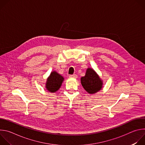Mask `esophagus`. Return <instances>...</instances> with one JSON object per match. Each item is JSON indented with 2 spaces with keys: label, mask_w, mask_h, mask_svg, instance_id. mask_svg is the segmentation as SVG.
I'll use <instances>...</instances> for the list:
<instances>
[{
  "label": "esophagus",
  "mask_w": 145,
  "mask_h": 145,
  "mask_svg": "<svg viewBox=\"0 0 145 145\" xmlns=\"http://www.w3.org/2000/svg\"><path fill=\"white\" fill-rule=\"evenodd\" d=\"M69 77L76 78H77V76L76 74H71V75L69 76Z\"/></svg>",
  "instance_id": "1"
}]
</instances>
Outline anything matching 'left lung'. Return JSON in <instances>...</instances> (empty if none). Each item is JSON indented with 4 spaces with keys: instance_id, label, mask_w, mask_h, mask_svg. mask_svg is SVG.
<instances>
[{
    "instance_id": "1",
    "label": "left lung",
    "mask_w": 145,
    "mask_h": 145,
    "mask_svg": "<svg viewBox=\"0 0 145 145\" xmlns=\"http://www.w3.org/2000/svg\"><path fill=\"white\" fill-rule=\"evenodd\" d=\"M81 83L89 93H95L102 88V81L96 72L91 68H88L85 76L81 78Z\"/></svg>"
}]
</instances>
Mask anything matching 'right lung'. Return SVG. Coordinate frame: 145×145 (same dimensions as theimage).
<instances>
[{
	"label": "right lung",
	"mask_w": 145,
	"mask_h": 145,
	"mask_svg": "<svg viewBox=\"0 0 145 145\" xmlns=\"http://www.w3.org/2000/svg\"><path fill=\"white\" fill-rule=\"evenodd\" d=\"M64 77L54 71L50 73V76L47 79L46 88L50 92H56L61 86Z\"/></svg>",
	"instance_id": "right-lung-1"
}]
</instances>
